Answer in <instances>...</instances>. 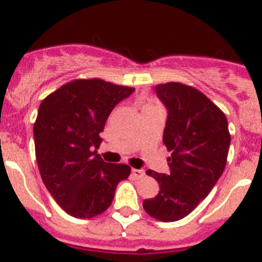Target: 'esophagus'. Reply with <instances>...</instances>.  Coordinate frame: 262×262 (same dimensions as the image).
<instances>
[{
	"mask_svg": "<svg viewBox=\"0 0 262 262\" xmlns=\"http://www.w3.org/2000/svg\"><path fill=\"white\" fill-rule=\"evenodd\" d=\"M132 175L134 176V179H141V178H143V176H144V171L133 168V170H132Z\"/></svg>",
	"mask_w": 262,
	"mask_h": 262,
	"instance_id": "obj_1",
	"label": "esophagus"
}]
</instances>
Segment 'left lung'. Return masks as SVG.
Returning a JSON list of instances; mask_svg holds the SVG:
<instances>
[{
    "label": "left lung",
    "instance_id": "1",
    "mask_svg": "<svg viewBox=\"0 0 262 262\" xmlns=\"http://www.w3.org/2000/svg\"><path fill=\"white\" fill-rule=\"evenodd\" d=\"M155 91L167 110L162 142L171 152L170 173L147 171L160 191L143 208L158 221L176 222L212 191L226 167L231 136L226 115L194 87L168 82Z\"/></svg>",
    "mask_w": 262,
    "mask_h": 262
}]
</instances>
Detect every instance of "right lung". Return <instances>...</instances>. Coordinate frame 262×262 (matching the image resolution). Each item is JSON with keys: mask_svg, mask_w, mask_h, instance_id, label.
Masks as SVG:
<instances>
[{"mask_svg": "<svg viewBox=\"0 0 262 262\" xmlns=\"http://www.w3.org/2000/svg\"><path fill=\"white\" fill-rule=\"evenodd\" d=\"M134 92L99 78L76 80L41 101L34 124L41 179L59 207L76 218L104 213L130 167L97 155L100 133L113 109Z\"/></svg>", "mask_w": 262, "mask_h": 262, "instance_id": "1", "label": "right lung"}]
</instances>
